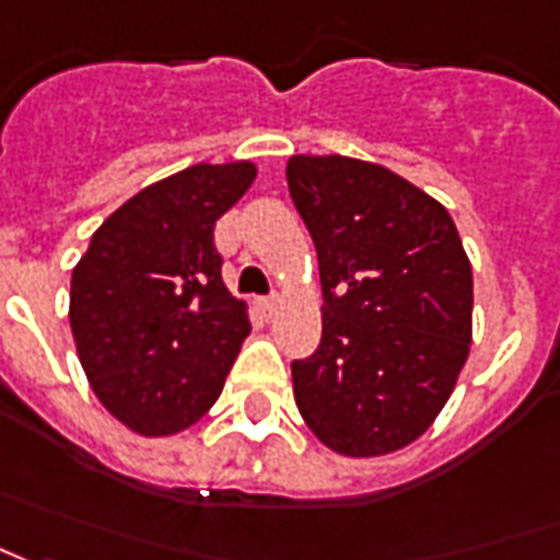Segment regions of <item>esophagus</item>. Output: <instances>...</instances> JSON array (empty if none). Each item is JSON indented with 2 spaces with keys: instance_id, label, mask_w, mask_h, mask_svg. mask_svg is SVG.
Instances as JSON below:
<instances>
[{
  "instance_id": "obj_1",
  "label": "esophagus",
  "mask_w": 560,
  "mask_h": 560,
  "mask_svg": "<svg viewBox=\"0 0 560 560\" xmlns=\"http://www.w3.org/2000/svg\"><path fill=\"white\" fill-rule=\"evenodd\" d=\"M258 305H261V311H265V314L271 317L273 311H277V305H280V299H277V295H268V299H261Z\"/></svg>"
}]
</instances>
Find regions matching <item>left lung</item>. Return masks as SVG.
<instances>
[{"label":"left lung","instance_id":"obj_1","mask_svg":"<svg viewBox=\"0 0 560 560\" xmlns=\"http://www.w3.org/2000/svg\"><path fill=\"white\" fill-rule=\"evenodd\" d=\"M289 197L311 231L324 336L292 360L299 412L341 456H385L444 410L471 345V261L441 202L392 168L289 156Z\"/></svg>","mask_w":560,"mask_h":560}]
</instances>
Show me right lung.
<instances>
[{
    "label": "right lung",
    "instance_id": "obj_1",
    "mask_svg": "<svg viewBox=\"0 0 560 560\" xmlns=\"http://www.w3.org/2000/svg\"><path fill=\"white\" fill-rule=\"evenodd\" d=\"M253 182L255 166L240 160L150 184L97 228L73 268L79 363L135 434L168 438L200 422L253 329L215 249V221Z\"/></svg>",
    "mask_w": 560,
    "mask_h": 560
}]
</instances>
